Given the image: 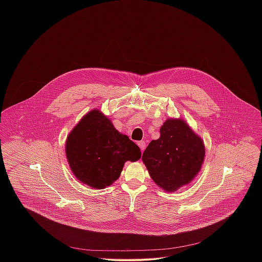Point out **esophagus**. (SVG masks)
<instances>
[{
  "instance_id": "esophagus-1",
  "label": "esophagus",
  "mask_w": 262,
  "mask_h": 262,
  "mask_svg": "<svg viewBox=\"0 0 262 262\" xmlns=\"http://www.w3.org/2000/svg\"><path fill=\"white\" fill-rule=\"evenodd\" d=\"M137 144H138V146L140 147L141 151H143L144 148H145V142H144V141H138Z\"/></svg>"
}]
</instances>
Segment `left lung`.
<instances>
[{
	"mask_svg": "<svg viewBox=\"0 0 262 262\" xmlns=\"http://www.w3.org/2000/svg\"><path fill=\"white\" fill-rule=\"evenodd\" d=\"M204 157L202 139L181 119L165 121L160 137L142 154L152 180L168 191L188 184L200 171Z\"/></svg>",
	"mask_w": 262,
	"mask_h": 262,
	"instance_id": "left-lung-1",
	"label": "left lung"
}]
</instances>
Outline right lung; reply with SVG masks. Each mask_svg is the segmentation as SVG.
Instances as JSON below:
<instances>
[{"label": "right lung", "mask_w": 262, "mask_h": 262, "mask_svg": "<svg viewBox=\"0 0 262 262\" xmlns=\"http://www.w3.org/2000/svg\"><path fill=\"white\" fill-rule=\"evenodd\" d=\"M66 153L76 179L95 188L113 184L127 160L140 158V148L120 134L98 110L85 115L70 133Z\"/></svg>", "instance_id": "right-lung-1"}]
</instances>
